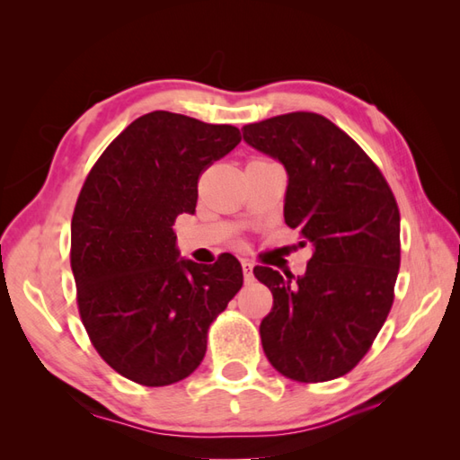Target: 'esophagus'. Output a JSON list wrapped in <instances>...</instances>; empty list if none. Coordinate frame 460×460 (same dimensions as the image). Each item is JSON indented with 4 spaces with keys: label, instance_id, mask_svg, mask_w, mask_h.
Here are the masks:
<instances>
[{
    "label": "esophagus",
    "instance_id": "34e87169",
    "mask_svg": "<svg viewBox=\"0 0 460 460\" xmlns=\"http://www.w3.org/2000/svg\"><path fill=\"white\" fill-rule=\"evenodd\" d=\"M243 267V277H245V282L255 280V275H252V262L251 261H241Z\"/></svg>",
    "mask_w": 460,
    "mask_h": 460
}]
</instances>
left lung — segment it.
Here are the masks:
<instances>
[{"label": "left lung", "instance_id": "8db88e82", "mask_svg": "<svg viewBox=\"0 0 460 460\" xmlns=\"http://www.w3.org/2000/svg\"><path fill=\"white\" fill-rule=\"evenodd\" d=\"M241 130L285 165V221L314 251L298 279L252 270L272 292L262 349L272 367L302 384L346 376L394 305L402 262L395 195L369 155L322 114L288 112Z\"/></svg>", "mask_w": 460, "mask_h": 460}]
</instances>
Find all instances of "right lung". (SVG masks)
<instances>
[{"label": "right lung", "mask_w": 460, "mask_h": 460, "mask_svg": "<svg viewBox=\"0 0 460 460\" xmlns=\"http://www.w3.org/2000/svg\"><path fill=\"white\" fill-rule=\"evenodd\" d=\"M241 142L231 124L154 111L109 144L71 221L76 305L94 349L140 385L193 374L211 322L243 287L241 262L178 259L173 223L193 213L199 175Z\"/></svg>", "instance_id": "1"}]
</instances>
